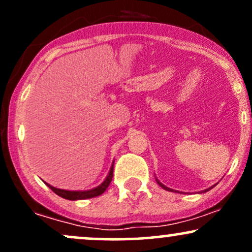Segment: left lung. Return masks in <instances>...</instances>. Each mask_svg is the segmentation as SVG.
Wrapping results in <instances>:
<instances>
[{"mask_svg": "<svg viewBox=\"0 0 252 252\" xmlns=\"http://www.w3.org/2000/svg\"><path fill=\"white\" fill-rule=\"evenodd\" d=\"M158 185H160V186H161V187H162V189H167V190H170V189H168V187H166V186H163V185H162V184H160V182H158ZM211 189H212V187H210V189H206V190H210ZM206 190H205V192H206Z\"/></svg>", "mask_w": 252, "mask_h": 252, "instance_id": "left-lung-1", "label": "left lung"}]
</instances>
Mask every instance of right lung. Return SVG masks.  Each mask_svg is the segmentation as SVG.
Listing matches in <instances>:
<instances>
[{"instance_id": "right-lung-1", "label": "right lung", "mask_w": 252, "mask_h": 252, "mask_svg": "<svg viewBox=\"0 0 252 252\" xmlns=\"http://www.w3.org/2000/svg\"><path fill=\"white\" fill-rule=\"evenodd\" d=\"M112 175H114V164H112L111 169H110L109 175L106 176L105 181H104L102 185H99V186L96 187V189H94L83 190V192H79V190L76 192V190L59 189H56V187L51 186V185H48V184H46V185H47V186L50 187V189L53 190L56 194L62 196V198H63V199H67V200H82V199L94 198V196L100 195L102 193L105 192V189H108L110 182H111V180H112Z\"/></svg>"}]
</instances>
